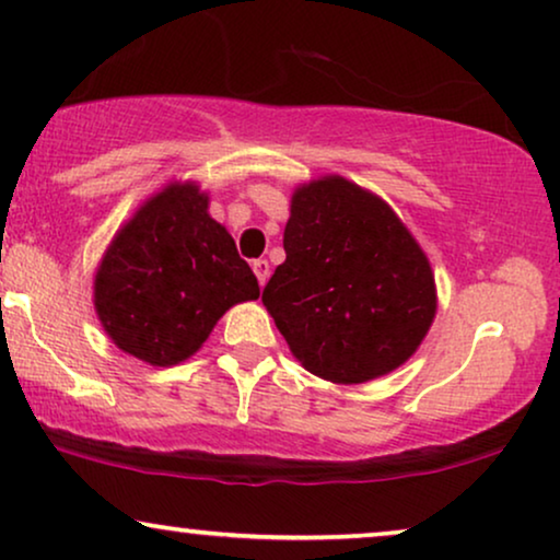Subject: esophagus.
Wrapping results in <instances>:
<instances>
[{
  "label": "esophagus",
  "mask_w": 560,
  "mask_h": 560,
  "mask_svg": "<svg viewBox=\"0 0 560 560\" xmlns=\"http://www.w3.org/2000/svg\"><path fill=\"white\" fill-rule=\"evenodd\" d=\"M252 270H255L259 285H265L267 278H270V262H267V259H255V262H252Z\"/></svg>",
  "instance_id": "1"
}]
</instances>
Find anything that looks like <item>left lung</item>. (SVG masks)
Segmentation results:
<instances>
[{"instance_id": "1", "label": "left lung", "mask_w": 560, "mask_h": 560, "mask_svg": "<svg viewBox=\"0 0 560 560\" xmlns=\"http://www.w3.org/2000/svg\"><path fill=\"white\" fill-rule=\"evenodd\" d=\"M282 247L262 303L305 370L359 385L412 357L433 324L435 282L382 198L339 175L313 180L295 190Z\"/></svg>"}]
</instances>
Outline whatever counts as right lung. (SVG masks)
<instances>
[{
	"instance_id": "obj_1",
	"label": "right lung",
	"mask_w": 560,
	"mask_h": 560,
	"mask_svg": "<svg viewBox=\"0 0 560 560\" xmlns=\"http://www.w3.org/2000/svg\"><path fill=\"white\" fill-rule=\"evenodd\" d=\"M206 209L198 186L175 183L135 213L98 265L94 305L104 331L148 364L183 362L234 303L259 298L232 234Z\"/></svg>"
}]
</instances>
